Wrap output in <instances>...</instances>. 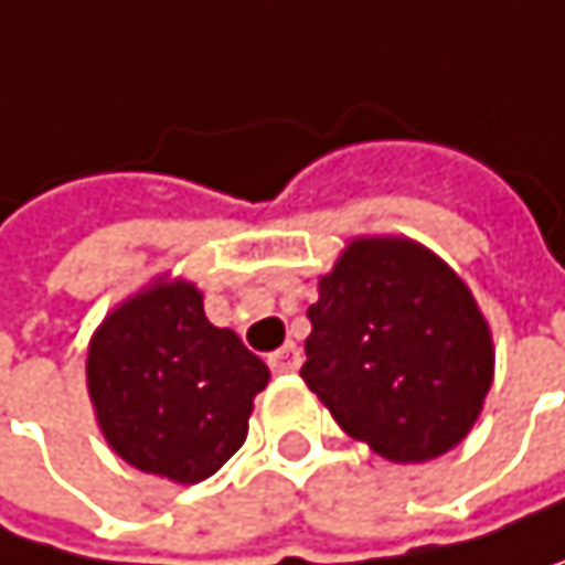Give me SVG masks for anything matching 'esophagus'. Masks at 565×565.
I'll list each match as a JSON object with an SVG mask.
<instances>
[{"label": "esophagus", "instance_id": "34e87169", "mask_svg": "<svg viewBox=\"0 0 565 565\" xmlns=\"http://www.w3.org/2000/svg\"><path fill=\"white\" fill-rule=\"evenodd\" d=\"M267 365L274 375H291L301 369V351L298 344H285V348H277L274 354H267Z\"/></svg>", "mask_w": 565, "mask_h": 565}]
</instances>
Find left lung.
Here are the masks:
<instances>
[{
  "label": "left lung",
  "mask_w": 565,
  "mask_h": 565,
  "mask_svg": "<svg viewBox=\"0 0 565 565\" xmlns=\"http://www.w3.org/2000/svg\"><path fill=\"white\" fill-rule=\"evenodd\" d=\"M301 379L388 462H428L469 435L492 385V334L462 277L405 237H358L308 308Z\"/></svg>",
  "instance_id": "left-lung-1"
}]
</instances>
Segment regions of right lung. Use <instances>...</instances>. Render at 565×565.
<instances>
[{"instance_id":"1","label":"right lung","mask_w":565,"mask_h":565,"mask_svg":"<svg viewBox=\"0 0 565 565\" xmlns=\"http://www.w3.org/2000/svg\"><path fill=\"white\" fill-rule=\"evenodd\" d=\"M264 361L214 328L190 280H153L96 328L86 385L109 449L183 486L214 476L247 438Z\"/></svg>"}]
</instances>
